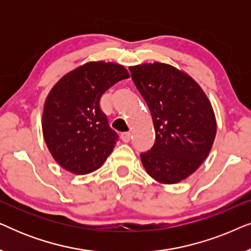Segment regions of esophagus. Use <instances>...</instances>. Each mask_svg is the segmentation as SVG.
<instances>
[{
    "mask_svg": "<svg viewBox=\"0 0 251 251\" xmlns=\"http://www.w3.org/2000/svg\"><path fill=\"white\" fill-rule=\"evenodd\" d=\"M130 137H131V133H130V132L121 133V139H122L123 143H129L130 142Z\"/></svg>",
    "mask_w": 251,
    "mask_h": 251,
    "instance_id": "1",
    "label": "esophagus"
}]
</instances>
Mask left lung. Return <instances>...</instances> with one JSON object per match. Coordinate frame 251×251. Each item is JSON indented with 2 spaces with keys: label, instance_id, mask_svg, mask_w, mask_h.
Here are the masks:
<instances>
[{
  "label": "left lung",
  "instance_id": "obj_1",
  "mask_svg": "<svg viewBox=\"0 0 251 251\" xmlns=\"http://www.w3.org/2000/svg\"><path fill=\"white\" fill-rule=\"evenodd\" d=\"M155 129V143L140 154L146 173L161 184L191 176L210 153L217 132L214 108L193 77L164 63L130 66Z\"/></svg>",
  "mask_w": 251,
  "mask_h": 251
}]
</instances>
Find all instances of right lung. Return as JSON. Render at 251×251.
<instances>
[{
    "label": "right lung",
    "instance_id": "right-lung-1",
    "mask_svg": "<svg viewBox=\"0 0 251 251\" xmlns=\"http://www.w3.org/2000/svg\"><path fill=\"white\" fill-rule=\"evenodd\" d=\"M130 76L122 65L88 61L65 74L48 94L42 132L54 161L75 175L100 168L115 147L118 133L99 107L102 94Z\"/></svg>",
    "mask_w": 251,
    "mask_h": 251
}]
</instances>
